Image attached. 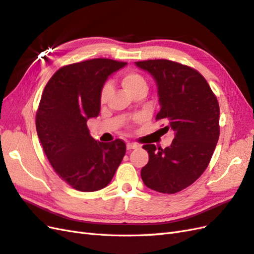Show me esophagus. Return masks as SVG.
<instances>
[{"label":"esophagus","instance_id":"obj_1","mask_svg":"<svg viewBox=\"0 0 254 254\" xmlns=\"http://www.w3.org/2000/svg\"><path fill=\"white\" fill-rule=\"evenodd\" d=\"M138 148V145L135 144V142H127V150H132V149Z\"/></svg>","mask_w":254,"mask_h":254}]
</instances>
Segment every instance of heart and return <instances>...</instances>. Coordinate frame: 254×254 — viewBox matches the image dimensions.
I'll return each instance as SVG.
<instances>
[{
	"label": "heart",
	"instance_id": "obj_1",
	"mask_svg": "<svg viewBox=\"0 0 254 254\" xmlns=\"http://www.w3.org/2000/svg\"><path fill=\"white\" fill-rule=\"evenodd\" d=\"M120 81L123 88L131 95L137 92V91H147L148 89V84L145 77L137 73V71H126V73L121 75ZM110 93H112V86H110V83H104L100 94V101L102 104L107 102Z\"/></svg>",
	"mask_w": 254,
	"mask_h": 254
}]
</instances>
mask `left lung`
I'll use <instances>...</instances> for the list:
<instances>
[{
	"mask_svg": "<svg viewBox=\"0 0 254 254\" xmlns=\"http://www.w3.org/2000/svg\"><path fill=\"white\" fill-rule=\"evenodd\" d=\"M135 64L157 82L161 109L155 119L175 132L165 149L142 146L149 161L140 176L149 189L177 193L198 179L209 164L220 135L219 103L205 78L190 66L165 59Z\"/></svg>",
	"mask_w": 254,
	"mask_h": 254,
	"instance_id": "1",
	"label": "left lung"
}]
</instances>
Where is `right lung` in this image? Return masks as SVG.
<instances>
[{
    "instance_id": "1",
    "label": "right lung",
    "mask_w": 254,
    "mask_h": 254,
    "mask_svg": "<svg viewBox=\"0 0 254 254\" xmlns=\"http://www.w3.org/2000/svg\"><path fill=\"white\" fill-rule=\"evenodd\" d=\"M126 64L100 58L65 65L44 89L36 113L38 138L58 176L78 191L105 188L126 154L122 139L96 141L87 127L100 114L108 76Z\"/></svg>"
}]
</instances>
